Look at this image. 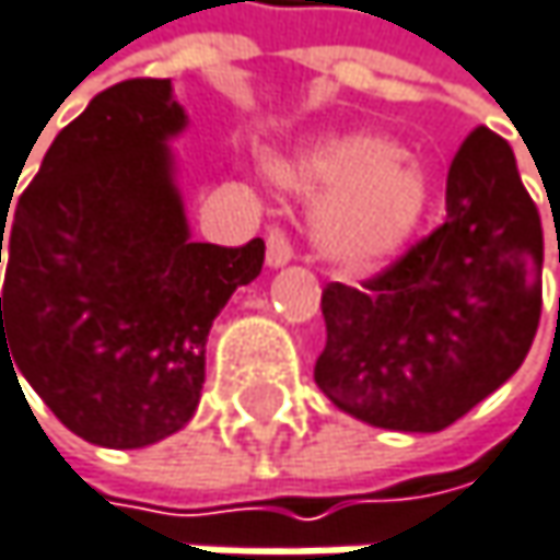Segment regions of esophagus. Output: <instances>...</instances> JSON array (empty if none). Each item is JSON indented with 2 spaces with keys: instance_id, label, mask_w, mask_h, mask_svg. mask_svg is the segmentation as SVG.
I'll list each match as a JSON object with an SVG mask.
<instances>
[{
  "instance_id": "1",
  "label": "esophagus",
  "mask_w": 560,
  "mask_h": 560,
  "mask_svg": "<svg viewBox=\"0 0 560 560\" xmlns=\"http://www.w3.org/2000/svg\"><path fill=\"white\" fill-rule=\"evenodd\" d=\"M291 243H288V236L281 233V230H269V236H266V262H269V269H281V266H288L291 262Z\"/></svg>"
}]
</instances>
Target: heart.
<instances>
[{"instance_id": "obj_1", "label": "heart", "mask_w": 560, "mask_h": 560, "mask_svg": "<svg viewBox=\"0 0 560 560\" xmlns=\"http://www.w3.org/2000/svg\"><path fill=\"white\" fill-rule=\"evenodd\" d=\"M272 176L304 201H317L314 246L349 276L382 269L427 221L430 176L372 130L324 133L272 163Z\"/></svg>"}]
</instances>
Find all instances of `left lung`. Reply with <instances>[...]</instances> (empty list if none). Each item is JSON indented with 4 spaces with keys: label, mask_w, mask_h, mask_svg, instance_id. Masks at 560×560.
<instances>
[{
    "label": "left lung",
    "mask_w": 560,
    "mask_h": 560,
    "mask_svg": "<svg viewBox=\"0 0 560 560\" xmlns=\"http://www.w3.org/2000/svg\"><path fill=\"white\" fill-rule=\"evenodd\" d=\"M314 382L382 430L439 432L523 365L541 314V218L503 137L478 128L445 182V224L362 288H324Z\"/></svg>",
    "instance_id": "obj_1"
}]
</instances>
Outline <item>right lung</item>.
<instances>
[{"mask_svg": "<svg viewBox=\"0 0 560 560\" xmlns=\"http://www.w3.org/2000/svg\"><path fill=\"white\" fill-rule=\"evenodd\" d=\"M185 128L170 79L118 82L57 133L12 221L0 211V352L92 445L143 448L195 417L211 324L262 272V240H191Z\"/></svg>", "mask_w": 560, "mask_h": 560, "instance_id": "1", "label": "right lung"}]
</instances>
